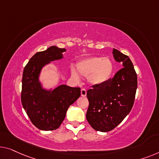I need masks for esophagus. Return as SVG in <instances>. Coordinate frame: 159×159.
<instances>
[{
    "mask_svg": "<svg viewBox=\"0 0 159 159\" xmlns=\"http://www.w3.org/2000/svg\"><path fill=\"white\" fill-rule=\"evenodd\" d=\"M80 94H81V96L85 97L86 96V90L85 89H82L81 91H80Z\"/></svg>",
    "mask_w": 159,
    "mask_h": 159,
    "instance_id": "34e87169",
    "label": "esophagus"
}]
</instances>
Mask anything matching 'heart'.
<instances>
[{
    "label": "heart",
    "mask_w": 159,
    "mask_h": 159,
    "mask_svg": "<svg viewBox=\"0 0 159 159\" xmlns=\"http://www.w3.org/2000/svg\"><path fill=\"white\" fill-rule=\"evenodd\" d=\"M77 70L80 75L88 77L89 82L93 86L105 84L112 76L114 66L110 58L101 56L90 57L77 63ZM71 74L79 79L77 72L72 68Z\"/></svg>",
    "instance_id": "1"
}]
</instances>
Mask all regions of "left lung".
I'll return each instance as SVG.
<instances>
[{"label":"left lung","instance_id":"obj_1","mask_svg":"<svg viewBox=\"0 0 159 159\" xmlns=\"http://www.w3.org/2000/svg\"><path fill=\"white\" fill-rule=\"evenodd\" d=\"M113 54L124 68L113 79L87 91L89 106L86 119L93 129L101 132L113 130L129 114L137 89V75L131 59L115 48Z\"/></svg>","mask_w":159,"mask_h":159}]
</instances>
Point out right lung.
<instances>
[{
	"instance_id": "obj_1",
	"label": "right lung",
	"mask_w": 159,
	"mask_h": 159,
	"mask_svg": "<svg viewBox=\"0 0 159 159\" xmlns=\"http://www.w3.org/2000/svg\"><path fill=\"white\" fill-rule=\"evenodd\" d=\"M66 51L53 46L38 52L23 70L21 103L32 124L42 131H53L59 128L68 107L80 96L79 87L61 85L53 90H47L43 88L39 80L42 68L51 61L63 58Z\"/></svg>"
}]
</instances>
